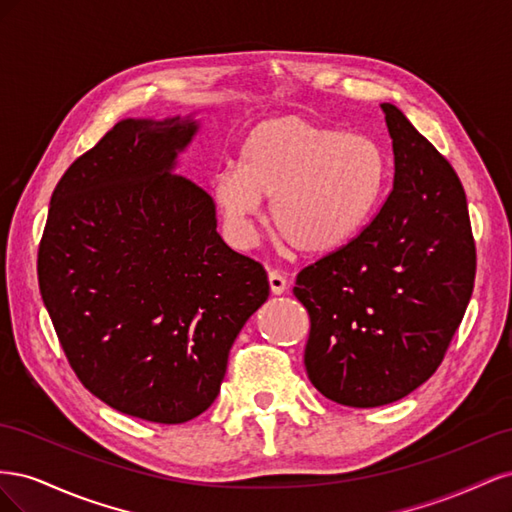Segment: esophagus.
Here are the masks:
<instances>
[{
  "label": "esophagus",
  "instance_id": "obj_1",
  "mask_svg": "<svg viewBox=\"0 0 512 512\" xmlns=\"http://www.w3.org/2000/svg\"><path fill=\"white\" fill-rule=\"evenodd\" d=\"M269 286L273 294H284L288 290V280L277 271H269Z\"/></svg>",
  "mask_w": 512,
  "mask_h": 512
}]
</instances>
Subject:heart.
Wrapping results in <instances>:
<instances>
[{"mask_svg":"<svg viewBox=\"0 0 512 512\" xmlns=\"http://www.w3.org/2000/svg\"><path fill=\"white\" fill-rule=\"evenodd\" d=\"M386 175V153L371 136L280 115L245 136L239 164L213 175L211 194L239 243L252 239L271 200V222L288 245L303 256H329L374 218Z\"/></svg>","mask_w":512,"mask_h":512,"instance_id":"b5f03b06","label":"heart"}]
</instances>
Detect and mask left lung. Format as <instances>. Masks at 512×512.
Wrapping results in <instances>:
<instances>
[{"instance_id":"8db88e82","label":"left lung","mask_w":512,"mask_h":512,"mask_svg":"<svg viewBox=\"0 0 512 512\" xmlns=\"http://www.w3.org/2000/svg\"><path fill=\"white\" fill-rule=\"evenodd\" d=\"M395 156L393 190L359 237L297 275L309 314L305 369L350 408L393 404L421 386L472 297L476 250L453 166L395 104H380Z\"/></svg>"}]
</instances>
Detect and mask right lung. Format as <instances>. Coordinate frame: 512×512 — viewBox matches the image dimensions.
<instances>
[{
	"mask_svg": "<svg viewBox=\"0 0 512 512\" xmlns=\"http://www.w3.org/2000/svg\"><path fill=\"white\" fill-rule=\"evenodd\" d=\"M194 115L123 119L51 196L38 252L46 312L74 374L123 414L177 425L220 393L228 352L269 297L213 198L177 175Z\"/></svg>",
	"mask_w": 512,
	"mask_h": 512,
	"instance_id": "1",
	"label": "right lung"
}]
</instances>
